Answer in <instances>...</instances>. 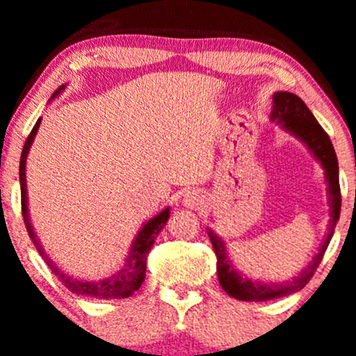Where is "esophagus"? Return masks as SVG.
Here are the masks:
<instances>
[{
    "mask_svg": "<svg viewBox=\"0 0 356 356\" xmlns=\"http://www.w3.org/2000/svg\"><path fill=\"white\" fill-rule=\"evenodd\" d=\"M204 204V195L197 191H187L182 197V206L187 209L197 211Z\"/></svg>",
    "mask_w": 356,
    "mask_h": 356,
    "instance_id": "1",
    "label": "esophagus"
}]
</instances>
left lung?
<instances>
[{
	"label": "left lung",
	"mask_w": 356,
	"mask_h": 356,
	"mask_svg": "<svg viewBox=\"0 0 356 356\" xmlns=\"http://www.w3.org/2000/svg\"><path fill=\"white\" fill-rule=\"evenodd\" d=\"M271 122H275L284 130L286 134L293 136L303 144L308 152L313 155L314 161L321 165L325 174L326 184V202L330 207V220L326 227L325 238L318 248V252L312 257L306 266L298 273L296 276L289 277L288 281H263L254 280L239 271L238 266L232 263L229 252H227L226 243L218 232L207 227L212 248L218 256V277L220 288L231 298L239 301H268L283 298L303 289L309 283L316 268L320 266L323 254L328 248L330 241L333 238L334 227L340 219L341 211V192H340V177H338V159L334 154L333 144L325 130L318 124L312 110L300 97L291 92H275L273 93L271 107Z\"/></svg>",
	"instance_id": "obj_1"
}]
</instances>
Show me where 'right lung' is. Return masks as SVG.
I'll use <instances>...</instances> for the list:
<instances>
[{"label": "right lung", "mask_w": 356, "mask_h": 356, "mask_svg": "<svg viewBox=\"0 0 356 356\" xmlns=\"http://www.w3.org/2000/svg\"><path fill=\"white\" fill-rule=\"evenodd\" d=\"M68 87V83L61 85L51 95L50 104L55 99H58L61 93L65 92V88ZM40 124H42V118L36 120V124L31 130V134L28 136L26 142H24L22 159H19V187H22V212L24 219V226H26L28 236H30L31 243L35 244L36 251L40 252V256L43 257V261L47 263V266L51 269L53 275L67 286L72 293L80 296H88V298H99V300H122V298L132 296L134 293L140 288L142 283L145 280V269H147V256L149 251L152 249L155 239H157L159 232L165 227L167 220L170 218V207L167 206L162 209L159 214H155L154 218L145 220L144 224L138 229L137 236L132 241V246H130L129 252L124 257V263L117 268V271H113L112 275H107L100 280H81L73 275H68L67 271H63L50 256L47 254L44 248L42 246V241L31 226L30 219V209H28V189H26V159L30 154L31 145H33L36 134H38Z\"/></svg>", "instance_id": "1"}]
</instances>
